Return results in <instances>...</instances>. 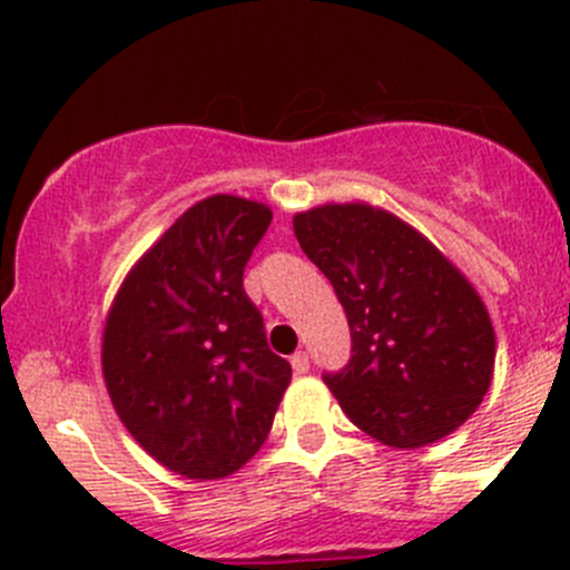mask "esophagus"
<instances>
[{
	"mask_svg": "<svg viewBox=\"0 0 570 570\" xmlns=\"http://www.w3.org/2000/svg\"><path fill=\"white\" fill-rule=\"evenodd\" d=\"M289 361H292V370H295L297 375H306V372H308V353H306V350H297V353L292 355Z\"/></svg>",
	"mask_w": 570,
	"mask_h": 570,
	"instance_id": "34e87169",
	"label": "esophagus"
}]
</instances>
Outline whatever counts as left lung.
<instances>
[{
  "mask_svg": "<svg viewBox=\"0 0 570 570\" xmlns=\"http://www.w3.org/2000/svg\"><path fill=\"white\" fill-rule=\"evenodd\" d=\"M292 228L347 314L353 358L325 383L350 422L394 450L461 428L497 364L474 284L411 223L366 200L297 212Z\"/></svg>",
  "mask_w": 570,
  "mask_h": 570,
  "instance_id": "8db88e82",
  "label": "left lung"
}]
</instances>
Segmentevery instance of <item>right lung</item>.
Returning <instances> with one entry per match:
<instances>
[{"label":"right lung","mask_w":570,"mask_h":570,"mask_svg":"<svg viewBox=\"0 0 570 570\" xmlns=\"http://www.w3.org/2000/svg\"><path fill=\"white\" fill-rule=\"evenodd\" d=\"M273 209L217 193L189 206L126 273L101 331L115 413L159 465L223 480L267 441L289 361L267 347L243 269Z\"/></svg>","instance_id":"add662e5"}]
</instances>
